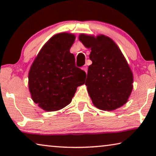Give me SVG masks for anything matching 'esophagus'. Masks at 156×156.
Returning a JSON list of instances; mask_svg holds the SVG:
<instances>
[{"instance_id": "34e87169", "label": "esophagus", "mask_w": 156, "mask_h": 156, "mask_svg": "<svg viewBox=\"0 0 156 156\" xmlns=\"http://www.w3.org/2000/svg\"><path fill=\"white\" fill-rule=\"evenodd\" d=\"M82 69L84 70V71H85L86 72H87V69H88V68H87V67L86 65H84V66H83L82 67Z\"/></svg>"}]
</instances>
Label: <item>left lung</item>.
<instances>
[{
  "mask_svg": "<svg viewBox=\"0 0 156 156\" xmlns=\"http://www.w3.org/2000/svg\"><path fill=\"white\" fill-rule=\"evenodd\" d=\"M85 47L91 48L85 84L96 107L112 111L126 103L131 94L133 74L118 46L104 35H80Z\"/></svg>",
  "mask_w": 156,
  "mask_h": 156,
  "instance_id": "8db88e82",
  "label": "left lung"
}]
</instances>
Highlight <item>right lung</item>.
Wrapping results in <instances>:
<instances>
[{
	"mask_svg": "<svg viewBox=\"0 0 156 156\" xmlns=\"http://www.w3.org/2000/svg\"><path fill=\"white\" fill-rule=\"evenodd\" d=\"M75 36L59 33L40 51L29 72L32 99L47 112L61 109L72 101L77 87L84 84L86 72L75 66L69 49Z\"/></svg>",
	"mask_w": 156,
	"mask_h": 156,
	"instance_id": "obj_1",
	"label": "right lung"
}]
</instances>
